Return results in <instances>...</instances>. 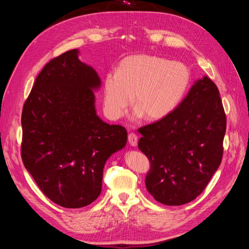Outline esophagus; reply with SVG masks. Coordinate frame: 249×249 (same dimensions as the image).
<instances>
[{
    "label": "esophagus",
    "mask_w": 249,
    "mask_h": 249,
    "mask_svg": "<svg viewBox=\"0 0 249 249\" xmlns=\"http://www.w3.org/2000/svg\"><path fill=\"white\" fill-rule=\"evenodd\" d=\"M127 141H129V143H130L132 146H137L138 137L136 136V134L130 133L129 135H127Z\"/></svg>",
    "instance_id": "esophagus-1"
}]
</instances>
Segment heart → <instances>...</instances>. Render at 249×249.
I'll use <instances>...</instances> for the list:
<instances>
[{"instance_id":"heart-1","label":"heart","mask_w":249,"mask_h":249,"mask_svg":"<svg viewBox=\"0 0 249 249\" xmlns=\"http://www.w3.org/2000/svg\"><path fill=\"white\" fill-rule=\"evenodd\" d=\"M191 81L186 64L156 55H133L119 62L116 73L104 79V107L111 119L122 117L132 104L134 117L157 122L182 102Z\"/></svg>"}]
</instances>
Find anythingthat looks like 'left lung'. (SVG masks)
I'll list each match as a JSON object with an SVG mask.
<instances>
[{"label":"left lung","instance_id":"left-lung-1","mask_svg":"<svg viewBox=\"0 0 249 249\" xmlns=\"http://www.w3.org/2000/svg\"><path fill=\"white\" fill-rule=\"evenodd\" d=\"M227 130L215 83L197 80L177 109L138 130V147L148 158L147 191L163 205L180 206L196 198L219 167Z\"/></svg>","mask_w":249,"mask_h":249}]
</instances>
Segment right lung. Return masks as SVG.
I'll use <instances>...</instances> for the list:
<instances>
[{
	"mask_svg": "<svg viewBox=\"0 0 249 249\" xmlns=\"http://www.w3.org/2000/svg\"><path fill=\"white\" fill-rule=\"evenodd\" d=\"M97 72L63 53L37 76L21 113V159L37 186L57 205H90L102 191L109 157L126 144V130L97 116Z\"/></svg>",
	"mask_w": 249,
	"mask_h": 249,
	"instance_id": "1",
	"label": "right lung"
}]
</instances>
